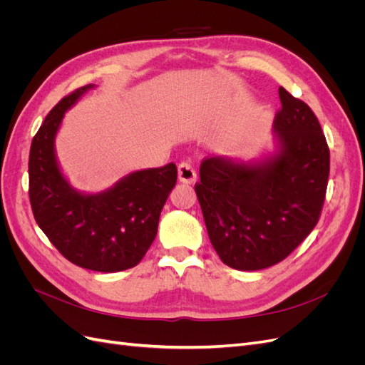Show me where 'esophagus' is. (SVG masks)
<instances>
[{"instance_id":"obj_1","label":"esophagus","mask_w":365,"mask_h":365,"mask_svg":"<svg viewBox=\"0 0 365 365\" xmlns=\"http://www.w3.org/2000/svg\"><path fill=\"white\" fill-rule=\"evenodd\" d=\"M178 178L181 182H185V184H192L196 181V172L190 163L182 161L178 165Z\"/></svg>"}]
</instances>
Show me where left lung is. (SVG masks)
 Listing matches in <instances>:
<instances>
[{
	"mask_svg": "<svg viewBox=\"0 0 365 365\" xmlns=\"http://www.w3.org/2000/svg\"><path fill=\"white\" fill-rule=\"evenodd\" d=\"M274 130L282 149L262 164L201 163L195 184L210 242L228 267L256 271L282 262L318 224L330 152L314 111L283 86Z\"/></svg>",
	"mask_w": 365,
	"mask_h": 365,
	"instance_id": "left-lung-1",
	"label": "left lung"
}]
</instances>
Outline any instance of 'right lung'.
Instances as JSON below:
<instances>
[{"instance_id":"obj_1","label":"right lung","mask_w":365,"mask_h":365,"mask_svg":"<svg viewBox=\"0 0 365 365\" xmlns=\"http://www.w3.org/2000/svg\"><path fill=\"white\" fill-rule=\"evenodd\" d=\"M90 88L88 83L65 96L33 137L29 196L36 224L65 259L91 271L117 272L145 257L178 169L169 163L138 170L98 195L73 190L58 168L54 135L65 111Z\"/></svg>"}]
</instances>
